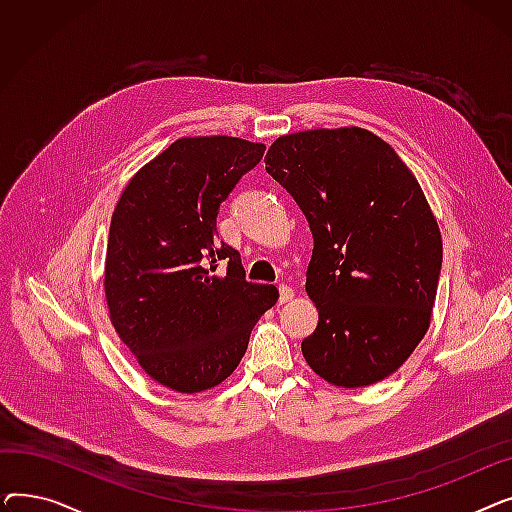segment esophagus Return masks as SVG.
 Instances as JSON below:
<instances>
[{
	"mask_svg": "<svg viewBox=\"0 0 512 512\" xmlns=\"http://www.w3.org/2000/svg\"><path fill=\"white\" fill-rule=\"evenodd\" d=\"M278 288H280V303H282V305H284V303H290V301L294 299V290H292V286H288V284H280Z\"/></svg>",
	"mask_w": 512,
	"mask_h": 512,
	"instance_id": "esophagus-1",
	"label": "esophagus"
}]
</instances>
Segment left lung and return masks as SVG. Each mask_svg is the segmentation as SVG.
Here are the masks:
<instances>
[{
	"label": "left lung",
	"mask_w": 512,
	"mask_h": 512,
	"mask_svg": "<svg viewBox=\"0 0 512 512\" xmlns=\"http://www.w3.org/2000/svg\"><path fill=\"white\" fill-rule=\"evenodd\" d=\"M313 232L305 290L317 328L309 367L338 388L378 384L405 363L432 324L442 234L396 151L359 126L278 137L265 155Z\"/></svg>",
	"instance_id": "left-lung-1"
}]
</instances>
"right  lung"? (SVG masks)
I'll list each match as a JSON object with an SVG mask.
<instances>
[{"label": "right lung", "mask_w": 512, "mask_h": 512, "mask_svg": "<svg viewBox=\"0 0 512 512\" xmlns=\"http://www.w3.org/2000/svg\"><path fill=\"white\" fill-rule=\"evenodd\" d=\"M263 151L220 134L178 139L128 180L112 213L107 313L141 369L174 392L222 384L278 303L276 286L245 280L240 253L215 230L220 203Z\"/></svg>", "instance_id": "right-lung-1"}]
</instances>
